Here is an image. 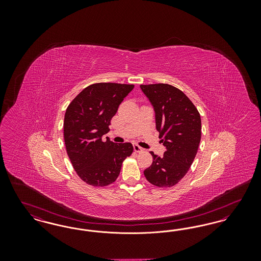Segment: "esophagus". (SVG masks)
<instances>
[{
	"label": "esophagus",
	"mask_w": 261,
	"mask_h": 261,
	"mask_svg": "<svg viewBox=\"0 0 261 261\" xmlns=\"http://www.w3.org/2000/svg\"><path fill=\"white\" fill-rule=\"evenodd\" d=\"M133 148H134V150L136 151V152H142L144 149L142 148V147H140L139 145H137V144H134V146H133Z\"/></svg>",
	"instance_id": "esophagus-1"
}]
</instances>
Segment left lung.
<instances>
[{"mask_svg":"<svg viewBox=\"0 0 261 261\" xmlns=\"http://www.w3.org/2000/svg\"><path fill=\"white\" fill-rule=\"evenodd\" d=\"M140 87L153 107L156 130L166 148L162 156L150 151L153 161L144 175L153 186L169 188L186 175L196 158L201 137L200 115L178 88L163 83Z\"/></svg>","mask_w":261,"mask_h":261,"instance_id":"8db88e82","label":"left lung"}]
</instances>
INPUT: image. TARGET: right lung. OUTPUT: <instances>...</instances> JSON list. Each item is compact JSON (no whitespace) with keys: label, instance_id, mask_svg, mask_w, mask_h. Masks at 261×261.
I'll use <instances>...</instances> for the list:
<instances>
[{"label":"right lung","instance_id":"obj_1","mask_svg":"<svg viewBox=\"0 0 261 261\" xmlns=\"http://www.w3.org/2000/svg\"><path fill=\"white\" fill-rule=\"evenodd\" d=\"M132 84L95 83L80 92L66 109L63 137L66 152L77 175L89 185L113 183L122 162L133 152L131 143L115 144L101 137L119 105L133 90Z\"/></svg>","mask_w":261,"mask_h":261}]
</instances>
